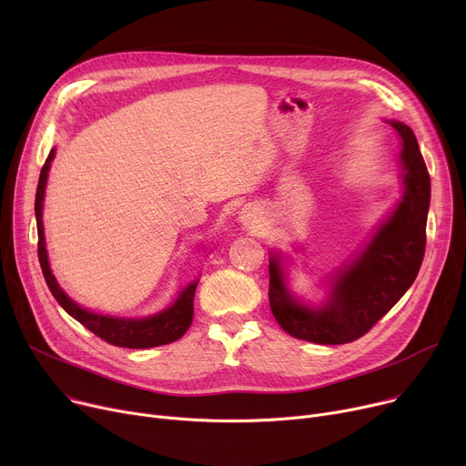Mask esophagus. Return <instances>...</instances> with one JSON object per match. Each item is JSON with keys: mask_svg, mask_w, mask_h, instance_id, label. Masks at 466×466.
<instances>
[{"mask_svg": "<svg viewBox=\"0 0 466 466\" xmlns=\"http://www.w3.org/2000/svg\"><path fill=\"white\" fill-rule=\"evenodd\" d=\"M241 218H246V223H253V213H251V211H248V213L243 215Z\"/></svg>", "mask_w": 466, "mask_h": 466, "instance_id": "obj_1", "label": "esophagus"}]
</instances>
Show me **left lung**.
<instances>
[{
    "label": "left lung",
    "mask_w": 466,
    "mask_h": 466,
    "mask_svg": "<svg viewBox=\"0 0 466 466\" xmlns=\"http://www.w3.org/2000/svg\"><path fill=\"white\" fill-rule=\"evenodd\" d=\"M402 139L406 192L372 241L332 287L329 304L311 309L285 287L278 257L270 260V308L279 327L299 339L323 346L350 344L369 332L418 278L425 255L431 177L410 127L390 122Z\"/></svg>",
    "instance_id": "1"
}]
</instances>
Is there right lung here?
<instances>
[{
  "label": "right lung",
  "instance_id": "right-lung-1",
  "mask_svg": "<svg viewBox=\"0 0 466 466\" xmlns=\"http://www.w3.org/2000/svg\"><path fill=\"white\" fill-rule=\"evenodd\" d=\"M55 158V151L48 153L45 166L41 167L37 192H35V218H37V255L39 264L45 276V281L51 289L53 297L56 302L73 317L77 319L83 327H86L90 332H94L97 338L106 339L107 344L116 348H128V350H147V348H157L166 346L171 341L179 339L192 323V313H194V292L198 281L190 283L181 290L177 300L171 304L167 309L145 317V319H118V317H107V315H97L88 309H83L73 302L66 292L58 287L55 276L51 274V268H48L46 260V249H45V236H43V220H41V209H43V194H45V183L48 167H51V160Z\"/></svg>",
  "mask_w": 466,
  "mask_h": 466
}]
</instances>
